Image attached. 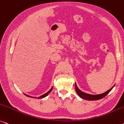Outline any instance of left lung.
I'll list each match as a JSON object with an SVG mask.
<instances>
[{"mask_svg": "<svg viewBox=\"0 0 124 124\" xmlns=\"http://www.w3.org/2000/svg\"><path fill=\"white\" fill-rule=\"evenodd\" d=\"M115 85L112 86V87L110 88V89H109L108 91H107L103 93L99 94H90L86 93L83 92V91H80V90L78 89V86H77V85L76 83H75V90H76L77 93L78 94V95L80 96L81 99L86 100H89V101H93V100H98L101 99L104 97H105L111 91V90L113 89L114 86H115Z\"/></svg>", "mask_w": 124, "mask_h": 124, "instance_id": "obj_1", "label": "left lung"}]
</instances>
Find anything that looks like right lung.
<instances>
[{"label":"right lung","instance_id":"right-lung-1","mask_svg":"<svg viewBox=\"0 0 124 124\" xmlns=\"http://www.w3.org/2000/svg\"><path fill=\"white\" fill-rule=\"evenodd\" d=\"M52 89H53V86H52V88H51V89L49 90V91H48V92H46V93H45V94H43V95H41V96H40V97H32V96H29V95H27V94H25V96H27V97H29L35 98V99H42V98H44V97H46V96H48V94H49V93H50L52 91Z\"/></svg>","mask_w":124,"mask_h":124}]
</instances>
